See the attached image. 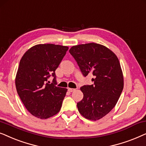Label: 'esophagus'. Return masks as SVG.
Returning <instances> with one entry per match:
<instances>
[{
	"label": "esophagus",
	"mask_w": 146,
	"mask_h": 146,
	"mask_svg": "<svg viewBox=\"0 0 146 146\" xmlns=\"http://www.w3.org/2000/svg\"><path fill=\"white\" fill-rule=\"evenodd\" d=\"M75 90V89H72V88H68V91H69V92H73V91H74Z\"/></svg>",
	"instance_id": "34e87169"
}]
</instances>
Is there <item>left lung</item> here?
<instances>
[{"instance_id": "left-lung-1", "label": "left lung", "mask_w": 146, "mask_h": 146, "mask_svg": "<svg viewBox=\"0 0 146 146\" xmlns=\"http://www.w3.org/2000/svg\"><path fill=\"white\" fill-rule=\"evenodd\" d=\"M69 53L77 61L83 76L92 75L94 84L83 85V98L77 103L79 112L87 119H102L115 106L123 89V76L115 54L102 44H78Z\"/></svg>"}]
</instances>
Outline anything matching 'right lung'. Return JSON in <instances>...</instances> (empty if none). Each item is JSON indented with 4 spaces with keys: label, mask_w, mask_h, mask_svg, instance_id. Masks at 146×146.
Here are the masks:
<instances>
[{
    "label": "right lung",
    "mask_w": 146,
    "mask_h": 146,
    "mask_svg": "<svg viewBox=\"0 0 146 146\" xmlns=\"http://www.w3.org/2000/svg\"><path fill=\"white\" fill-rule=\"evenodd\" d=\"M69 47L39 44L29 48L21 58L15 78L18 95L35 117L47 119L61 110L67 89L57 87L55 70ZM54 78L50 84L48 79Z\"/></svg>",
    "instance_id": "obj_1"
}]
</instances>
